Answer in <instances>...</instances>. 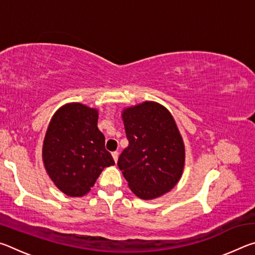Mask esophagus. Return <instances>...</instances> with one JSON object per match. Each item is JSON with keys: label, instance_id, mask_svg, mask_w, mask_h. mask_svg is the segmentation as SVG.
Instances as JSON below:
<instances>
[{"label": "esophagus", "instance_id": "1", "mask_svg": "<svg viewBox=\"0 0 255 255\" xmlns=\"http://www.w3.org/2000/svg\"><path fill=\"white\" fill-rule=\"evenodd\" d=\"M111 154H112V157H114V159H115V162H117V161H118V155H119V153L117 152V150H116V152H112Z\"/></svg>", "mask_w": 255, "mask_h": 255}]
</instances>
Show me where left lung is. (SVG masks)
Listing matches in <instances>:
<instances>
[{"mask_svg": "<svg viewBox=\"0 0 255 255\" xmlns=\"http://www.w3.org/2000/svg\"><path fill=\"white\" fill-rule=\"evenodd\" d=\"M129 144L118 166L131 191L154 199L178 183L184 166V145L173 117L156 102H144L124 111Z\"/></svg>", "mask_w": 255, "mask_h": 255, "instance_id": "8db88e82", "label": "left lung"}]
</instances>
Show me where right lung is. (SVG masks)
<instances>
[{
  "label": "right lung",
  "mask_w": 255,
  "mask_h": 255,
  "mask_svg": "<svg viewBox=\"0 0 255 255\" xmlns=\"http://www.w3.org/2000/svg\"><path fill=\"white\" fill-rule=\"evenodd\" d=\"M105 143L97 109L68 103L56 111L42 146L46 171L56 187L71 197L88 193L102 170L115 164Z\"/></svg>",
  "instance_id": "add662e5"
}]
</instances>
